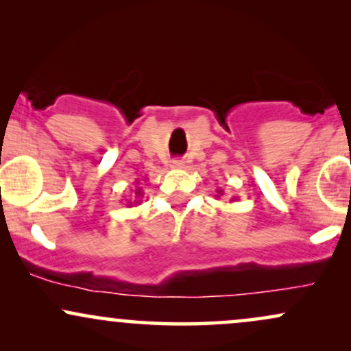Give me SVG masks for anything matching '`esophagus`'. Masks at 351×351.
I'll return each mask as SVG.
<instances>
[{"instance_id":"obj_1","label":"esophagus","mask_w":351,"mask_h":351,"mask_svg":"<svg viewBox=\"0 0 351 351\" xmlns=\"http://www.w3.org/2000/svg\"><path fill=\"white\" fill-rule=\"evenodd\" d=\"M171 167H173V168H183V167H184V160H181V158L173 160Z\"/></svg>"}]
</instances>
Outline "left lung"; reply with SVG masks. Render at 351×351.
Segmentation results:
<instances>
[{"label":"left lung","mask_w":351,"mask_h":351,"mask_svg":"<svg viewBox=\"0 0 351 351\" xmlns=\"http://www.w3.org/2000/svg\"><path fill=\"white\" fill-rule=\"evenodd\" d=\"M216 193H217L216 198H219V196H223V195H224V191H223V189H221V188H217V189H216Z\"/></svg>","instance_id":"obj_1"}]
</instances>
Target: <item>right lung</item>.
<instances>
[{"label": "right lung", "instance_id": "add662e5", "mask_svg": "<svg viewBox=\"0 0 351 351\" xmlns=\"http://www.w3.org/2000/svg\"><path fill=\"white\" fill-rule=\"evenodd\" d=\"M136 183H138V181H136ZM142 196H143V189L142 188H136L135 189V196H134V201H130V199H128V204H127V206H134V204H140V203H142V201H140V198H142Z\"/></svg>", "mask_w": 351, "mask_h": 351}]
</instances>
